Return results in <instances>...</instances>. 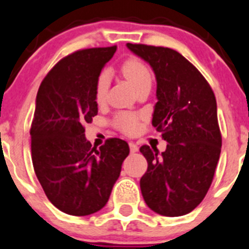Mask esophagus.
Listing matches in <instances>:
<instances>
[{
    "label": "esophagus",
    "instance_id": "34e87169",
    "mask_svg": "<svg viewBox=\"0 0 249 249\" xmlns=\"http://www.w3.org/2000/svg\"><path fill=\"white\" fill-rule=\"evenodd\" d=\"M129 147H130V151H131L132 153L138 152V150H139L138 145H136L135 142H129Z\"/></svg>",
    "mask_w": 249,
    "mask_h": 249
}]
</instances>
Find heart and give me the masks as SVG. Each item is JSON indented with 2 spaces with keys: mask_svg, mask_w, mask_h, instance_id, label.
<instances>
[{
  "mask_svg": "<svg viewBox=\"0 0 249 249\" xmlns=\"http://www.w3.org/2000/svg\"><path fill=\"white\" fill-rule=\"evenodd\" d=\"M122 73L126 78L127 82L135 88V90L145 83H151V78H152L148 67L136 57H130L123 62ZM107 89H108V75L102 73L98 77L96 86V99L98 103L104 101ZM139 120H140V115L138 114L119 113L114 119V124L126 134H132L139 129Z\"/></svg>",
  "mask_w": 249,
  "mask_h": 249,
  "instance_id": "obj_1",
  "label": "heart"
}]
</instances>
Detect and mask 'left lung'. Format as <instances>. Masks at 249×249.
Wrapping results in <instances>:
<instances>
[{
  "label": "left lung",
  "instance_id": "1",
  "mask_svg": "<svg viewBox=\"0 0 249 249\" xmlns=\"http://www.w3.org/2000/svg\"><path fill=\"white\" fill-rule=\"evenodd\" d=\"M130 51L152 67L157 103L152 125L162 132L167 148L161 155L141 146L147 171L140 179L143 200L163 216H182L205 198L221 152L215 94L198 69L178 51L130 44Z\"/></svg>",
  "mask_w": 249,
  "mask_h": 249
}]
</instances>
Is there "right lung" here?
I'll return each mask as SVG.
<instances>
[{
    "mask_svg": "<svg viewBox=\"0 0 249 249\" xmlns=\"http://www.w3.org/2000/svg\"><path fill=\"white\" fill-rule=\"evenodd\" d=\"M115 51V45L92 48L64 57L36 94L30 127L34 171L51 204L69 215H90L106 206L130 152L117 138L92 147L83 127L98 114L97 81Z\"/></svg>",
    "mask_w": 249,
    "mask_h": 249,
    "instance_id": "add662e5",
    "label": "right lung"
}]
</instances>
